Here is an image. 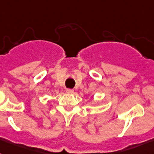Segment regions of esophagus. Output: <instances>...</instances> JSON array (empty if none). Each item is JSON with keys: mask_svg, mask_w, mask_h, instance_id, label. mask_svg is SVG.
<instances>
[{"mask_svg": "<svg viewBox=\"0 0 154 154\" xmlns=\"http://www.w3.org/2000/svg\"><path fill=\"white\" fill-rule=\"evenodd\" d=\"M65 91H66V93H67V94H73V89H66V90H65Z\"/></svg>", "mask_w": 154, "mask_h": 154, "instance_id": "esophagus-1", "label": "esophagus"}]
</instances>
